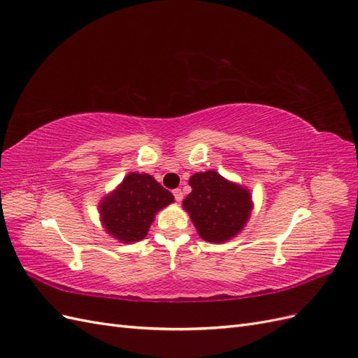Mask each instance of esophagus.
I'll return each instance as SVG.
<instances>
[{"instance_id": "34e87169", "label": "esophagus", "mask_w": 358, "mask_h": 358, "mask_svg": "<svg viewBox=\"0 0 358 358\" xmlns=\"http://www.w3.org/2000/svg\"><path fill=\"white\" fill-rule=\"evenodd\" d=\"M173 196H175V200H176V201H182L183 192H182L180 188H176V189H173Z\"/></svg>"}]
</instances>
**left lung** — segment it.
Masks as SVG:
<instances>
[{"mask_svg":"<svg viewBox=\"0 0 358 358\" xmlns=\"http://www.w3.org/2000/svg\"><path fill=\"white\" fill-rule=\"evenodd\" d=\"M189 185L192 192L182 204L204 241L227 242L243 229L252 208L248 189L213 170L196 173Z\"/></svg>","mask_w":358,"mask_h":358,"instance_id":"8db88e82","label":"left lung"}]
</instances>
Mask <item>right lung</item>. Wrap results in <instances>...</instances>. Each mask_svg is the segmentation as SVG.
Instances as JSON below:
<instances>
[{"instance_id": "right-lung-1", "label": "right lung", "mask_w": 358, "mask_h": 358, "mask_svg": "<svg viewBox=\"0 0 358 358\" xmlns=\"http://www.w3.org/2000/svg\"><path fill=\"white\" fill-rule=\"evenodd\" d=\"M175 197L150 175L129 173L119 188L100 204L106 231L124 243L142 241L155 213Z\"/></svg>"}]
</instances>
